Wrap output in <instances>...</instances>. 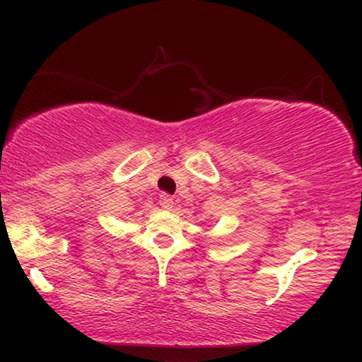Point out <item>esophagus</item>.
<instances>
[{
	"label": "esophagus",
	"instance_id": "34e87169",
	"mask_svg": "<svg viewBox=\"0 0 362 362\" xmlns=\"http://www.w3.org/2000/svg\"><path fill=\"white\" fill-rule=\"evenodd\" d=\"M160 206L163 207V209H170V207L173 206V197L168 194H161L160 195Z\"/></svg>",
	"mask_w": 362,
	"mask_h": 362
}]
</instances>
